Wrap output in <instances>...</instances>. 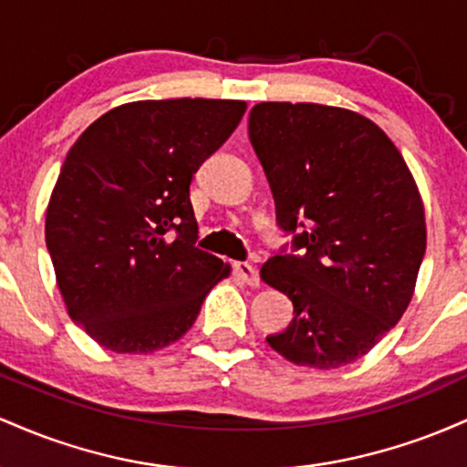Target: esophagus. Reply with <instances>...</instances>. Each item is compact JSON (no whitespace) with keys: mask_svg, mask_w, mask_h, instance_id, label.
Masks as SVG:
<instances>
[{"mask_svg":"<svg viewBox=\"0 0 467 467\" xmlns=\"http://www.w3.org/2000/svg\"><path fill=\"white\" fill-rule=\"evenodd\" d=\"M234 272H237V276L241 278V281L248 283L250 287H259L261 278H259V272H256L254 265L245 264V261H239V264H234Z\"/></svg>","mask_w":467,"mask_h":467,"instance_id":"obj_1","label":"esophagus"}]
</instances>
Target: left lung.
<instances>
[{
	"mask_svg": "<svg viewBox=\"0 0 467 467\" xmlns=\"http://www.w3.org/2000/svg\"><path fill=\"white\" fill-rule=\"evenodd\" d=\"M248 131L278 226L301 230L294 245L303 248L261 267L296 314L267 345L298 367H347L398 325L415 294L426 252L415 178L387 133L345 107L259 103Z\"/></svg>",
	"mask_w": 467,
	"mask_h": 467,
	"instance_id": "left-lung-1",
	"label": "left lung"
}]
</instances>
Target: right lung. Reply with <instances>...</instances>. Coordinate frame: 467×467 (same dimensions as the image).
Listing matches in <instances>:
<instances>
[{
  "label": "right lung",
  "instance_id": "add662e5",
  "mask_svg": "<svg viewBox=\"0 0 467 467\" xmlns=\"http://www.w3.org/2000/svg\"><path fill=\"white\" fill-rule=\"evenodd\" d=\"M245 100H136L69 149L46 211V245L69 318L105 349L180 340L228 264L195 248L191 182L237 130Z\"/></svg>",
  "mask_w": 467,
  "mask_h": 467
}]
</instances>
